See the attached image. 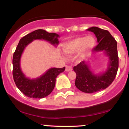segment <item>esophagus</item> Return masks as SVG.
I'll list each match as a JSON object with an SVG mask.
<instances>
[{
  "label": "esophagus",
  "instance_id": "34e87169",
  "mask_svg": "<svg viewBox=\"0 0 129 129\" xmlns=\"http://www.w3.org/2000/svg\"><path fill=\"white\" fill-rule=\"evenodd\" d=\"M66 70L67 72H70V71L72 70V67L71 66H67L66 67Z\"/></svg>",
  "mask_w": 129,
  "mask_h": 129
}]
</instances>
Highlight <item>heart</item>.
<instances>
[{
  "label": "heart",
  "mask_w": 129,
  "mask_h": 129,
  "mask_svg": "<svg viewBox=\"0 0 129 129\" xmlns=\"http://www.w3.org/2000/svg\"><path fill=\"white\" fill-rule=\"evenodd\" d=\"M96 44L95 38L91 35L85 37H78L65 44L63 45V50L66 54L70 55L78 52L81 48L84 51L92 50L95 47Z\"/></svg>",
  "instance_id": "heart-1"
}]
</instances>
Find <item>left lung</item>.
<instances>
[{
	"mask_svg": "<svg viewBox=\"0 0 129 129\" xmlns=\"http://www.w3.org/2000/svg\"><path fill=\"white\" fill-rule=\"evenodd\" d=\"M87 30L95 35L98 42L93 49V53L104 51L109 57L107 71L98 75L92 73L87 62L85 60L73 67V70L76 74V87L82 92L93 93L106 89L113 82L118 72L119 58L116 40L107 30L96 26L90 28Z\"/></svg>",
	"mask_w": 129,
	"mask_h": 129,
	"instance_id": "obj_1",
	"label": "left lung"
}]
</instances>
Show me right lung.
Returning a JSON list of instances; mask_svg holds the SVG:
<instances>
[{
    "mask_svg": "<svg viewBox=\"0 0 129 129\" xmlns=\"http://www.w3.org/2000/svg\"><path fill=\"white\" fill-rule=\"evenodd\" d=\"M59 35L54 33H48L44 29L34 31L22 38L19 41L13 57V76L16 86L23 94L31 98H44L54 89L56 78L66 68H51L45 73L36 79L26 78L20 67V60L23 50L33 40L44 39L56 45L59 44Z\"/></svg>",
    "mask_w": 129,
    "mask_h": 129,
    "instance_id": "add662e5",
    "label": "right lung"
}]
</instances>
